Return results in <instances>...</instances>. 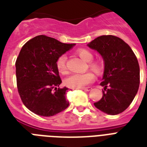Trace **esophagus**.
I'll use <instances>...</instances> for the list:
<instances>
[{"mask_svg":"<svg viewBox=\"0 0 147 147\" xmlns=\"http://www.w3.org/2000/svg\"><path fill=\"white\" fill-rule=\"evenodd\" d=\"M92 87H87V88H83L82 90H84V91H85V92H89V91H91L92 90Z\"/></svg>","mask_w":147,"mask_h":147,"instance_id":"34e87169","label":"esophagus"}]
</instances>
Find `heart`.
Returning a JSON list of instances; mask_svg holds the SVG:
<instances>
[{
    "label": "heart",
    "instance_id": "obj_1",
    "mask_svg": "<svg viewBox=\"0 0 147 147\" xmlns=\"http://www.w3.org/2000/svg\"><path fill=\"white\" fill-rule=\"evenodd\" d=\"M76 53L85 62H89V67L97 73H100L102 71V64L98 60L92 61L93 59V54L91 51L86 49H77ZM67 58L65 55H60L58 57L55 65L58 71L60 73L65 74L67 71L66 66ZM94 79V74L88 71L85 73H74L69 76L65 80V84L66 86L71 88H82L85 87V85L92 83Z\"/></svg>",
    "mask_w": 147,
    "mask_h": 147
}]
</instances>
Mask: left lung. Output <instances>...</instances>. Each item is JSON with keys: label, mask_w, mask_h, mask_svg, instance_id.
Instances as JSON below:
<instances>
[{"label": "left lung", "mask_w": 147, "mask_h": 147, "mask_svg": "<svg viewBox=\"0 0 147 147\" xmlns=\"http://www.w3.org/2000/svg\"><path fill=\"white\" fill-rule=\"evenodd\" d=\"M88 46L102 55L105 71L103 95L94 106L107 114L124 111L135 98L140 85V66L129 45L115 36H98Z\"/></svg>", "instance_id": "8db88e82"}]
</instances>
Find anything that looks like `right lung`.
Returning a JSON list of instances; mask_svg holds the SVG:
<instances>
[{"label":"right lung","mask_w":147,"mask_h":147,"mask_svg":"<svg viewBox=\"0 0 147 147\" xmlns=\"http://www.w3.org/2000/svg\"><path fill=\"white\" fill-rule=\"evenodd\" d=\"M75 45L40 35L22 47L15 64L17 90L22 102L34 114L50 117L69 107L68 88H58L62 80L55 62Z\"/></svg>","instance_id":"1"}]
</instances>
